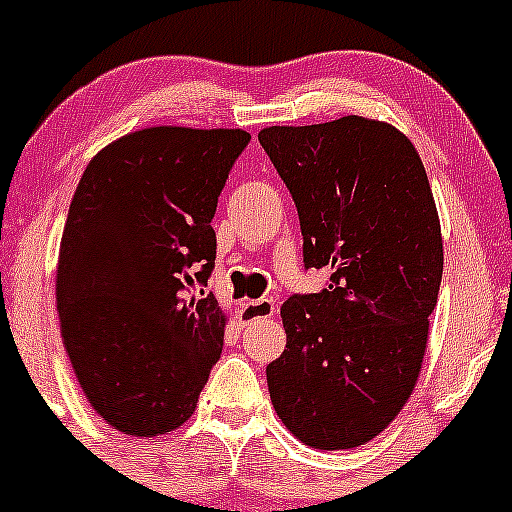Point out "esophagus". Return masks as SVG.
<instances>
[{
	"mask_svg": "<svg viewBox=\"0 0 512 512\" xmlns=\"http://www.w3.org/2000/svg\"><path fill=\"white\" fill-rule=\"evenodd\" d=\"M275 312L277 309L272 299H247L240 304V327H250L260 319L275 317Z\"/></svg>",
	"mask_w": 512,
	"mask_h": 512,
	"instance_id": "obj_1",
	"label": "esophagus"
}]
</instances>
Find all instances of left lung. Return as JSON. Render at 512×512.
Here are the masks:
<instances>
[{"label":"left lung","instance_id":"1","mask_svg":"<svg viewBox=\"0 0 512 512\" xmlns=\"http://www.w3.org/2000/svg\"><path fill=\"white\" fill-rule=\"evenodd\" d=\"M257 138L297 205L304 265L332 270L322 292L282 304L272 406L304 446H364L404 409L426 356L443 275L426 168L399 128L364 116Z\"/></svg>","mask_w":512,"mask_h":512}]
</instances>
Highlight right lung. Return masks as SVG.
Instances as JSON below:
<instances>
[{"mask_svg": "<svg viewBox=\"0 0 512 512\" xmlns=\"http://www.w3.org/2000/svg\"><path fill=\"white\" fill-rule=\"evenodd\" d=\"M242 128L151 126L86 165L59 247L61 339L108 426L163 436L193 416L223 354L227 314L208 285L213 218Z\"/></svg>", "mask_w": 512, "mask_h": 512, "instance_id": "add662e5", "label": "right lung"}]
</instances>
